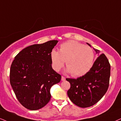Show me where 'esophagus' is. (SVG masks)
Here are the masks:
<instances>
[{"instance_id": "1", "label": "esophagus", "mask_w": 121, "mask_h": 121, "mask_svg": "<svg viewBox=\"0 0 121 121\" xmlns=\"http://www.w3.org/2000/svg\"><path fill=\"white\" fill-rule=\"evenodd\" d=\"M61 80H62V81H65V78L64 77V76H62V77H61Z\"/></svg>"}]
</instances>
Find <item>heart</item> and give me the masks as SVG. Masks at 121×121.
I'll return each instance as SVG.
<instances>
[{
  "label": "heart",
  "mask_w": 121,
  "mask_h": 121,
  "mask_svg": "<svg viewBox=\"0 0 121 121\" xmlns=\"http://www.w3.org/2000/svg\"><path fill=\"white\" fill-rule=\"evenodd\" d=\"M94 57L91 48L73 40L62 43L60 46L59 52L52 50L50 52L53 70L59 71L66 61L67 71L75 77L84 75L91 70Z\"/></svg>",
  "instance_id": "obj_1"
}]
</instances>
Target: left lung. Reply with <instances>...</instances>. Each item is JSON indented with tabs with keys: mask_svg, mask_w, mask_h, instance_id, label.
<instances>
[{
	"mask_svg": "<svg viewBox=\"0 0 121 121\" xmlns=\"http://www.w3.org/2000/svg\"><path fill=\"white\" fill-rule=\"evenodd\" d=\"M94 50L99 54L98 50ZM110 75L109 61L106 56L102 53L98 56L91 70L84 75L76 79H66L70 84L68 91L69 98L73 103L80 107L92 106L99 101L107 91Z\"/></svg>",
	"mask_w": 121,
	"mask_h": 121,
	"instance_id": "1",
	"label": "left lung"
}]
</instances>
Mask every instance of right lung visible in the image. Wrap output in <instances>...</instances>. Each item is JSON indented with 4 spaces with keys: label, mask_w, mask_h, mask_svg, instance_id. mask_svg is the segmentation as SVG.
Wrapping results in <instances>:
<instances>
[{
    "label": "right lung",
    "mask_w": 121,
    "mask_h": 121,
    "mask_svg": "<svg viewBox=\"0 0 121 121\" xmlns=\"http://www.w3.org/2000/svg\"><path fill=\"white\" fill-rule=\"evenodd\" d=\"M58 41L35 44L16 56L10 69V82L17 98L23 106L37 110L51 99L50 89L60 82L61 75L52 68L50 52Z\"/></svg>",
    "instance_id": "1"
}]
</instances>
